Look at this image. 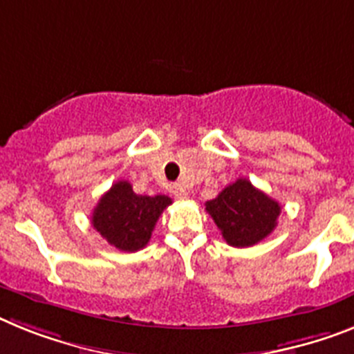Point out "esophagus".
I'll return each instance as SVG.
<instances>
[{
	"mask_svg": "<svg viewBox=\"0 0 354 354\" xmlns=\"http://www.w3.org/2000/svg\"><path fill=\"white\" fill-rule=\"evenodd\" d=\"M172 196H174L176 200H185V198H189V192L185 191V187L174 185L172 187Z\"/></svg>",
	"mask_w": 354,
	"mask_h": 354,
	"instance_id": "34e87169",
	"label": "esophagus"
}]
</instances>
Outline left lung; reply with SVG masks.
<instances>
[{
    "label": "left lung",
    "mask_w": 354,
    "mask_h": 354,
    "mask_svg": "<svg viewBox=\"0 0 354 354\" xmlns=\"http://www.w3.org/2000/svg\"><path fill=\"white\" fill-rule=\"evenodd\" d=\"M207 212L221 230L230 246H254L277 227L281 205L263 191L255 189L246 178L225 187L218 198L205 203Z\"/></svg>",
    "instance_id": "left-lung-1"
}]
</instances>
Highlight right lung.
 I'll return each instance as SVG.
<instances>
[{"instance_id":"right-lung-1","label":"right lung","mask_w":354,"mask_h":354,"mask_svg":"<svg viewBox=\"0 0 354 354\" xmlns=\"http://www.w3.org/2000/svg\"><path fill=\"white\" fill-rule=\"evenodd\" d=\"M171 203L169 196L136 194L131 183L120 180L99 200L91 225L111 246L136 252L149 243L154 225Z\"/></svg>"}]
</instances>
